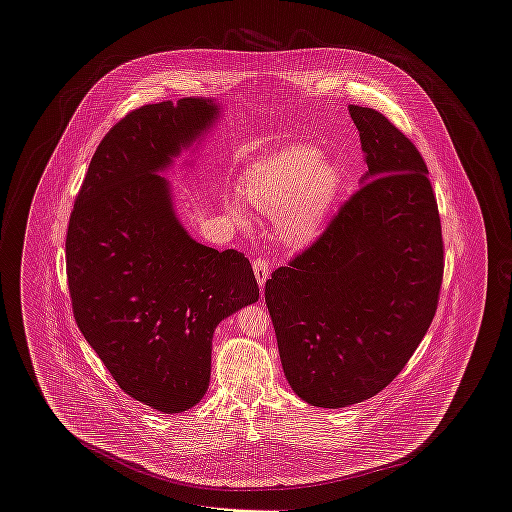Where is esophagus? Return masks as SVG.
<instances>
[{
  "mask_svg": "<svg viewBox=\"0 0 512 512\" xmlns=\"http://www.w3.org/2000/svg\"><path fill=\"white\" fill-rule=\"evenodd\" d=\"M253 272H255V278L259 282V286L263 288L268 276H270V263H268L267 259H263V257H257L253 261Z\"/></svg>",
  "mask_w": 512,
  "mask_h": 512,
  "instance_id": "esophagus-1",
  "label": "esophagus"
}]
</instances>
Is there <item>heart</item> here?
<instances>
[{"label":"heart","mask_w":512,"mask_h":512,"mask_svg":"<svg viewBox=\"0 0 512 512\" xmlns=\"http://www.w3.org/2000/svg\"><path fill=\"white\" fill-rule=\"evenodd\" d=\"M340 188V169L322 161L320 149L303 144L268 155L242 180L245 199L261 213L276 217V236L290 247H303L317 238ZM224 209L234 222L247 224L238 199L228 197Z\"/></svg>","instance_id":"b5f03b06"}]
</instances>
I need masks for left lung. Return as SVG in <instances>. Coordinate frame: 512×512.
I'll return each instance as SVG.
<instances>
[{
  "mask_svg": "<svg viewBox=\"0 0 512 512\" xmlns=\"http://www.w3.org/2000/svg\"><path fill=\"white\" fill-rule=\"evenodd\" d=\"M349 113L365 151L363 186L265 284L286 380L324 409L391 384L428 332L443 280L438 201L420 151L380 111Z\"/></svg>",
  "mask_w": 512,
  "mask_h": 512,
  "instance_id": "1",
  "label": "left lung"
}]
</instances>
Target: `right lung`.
Returning a JSON list of instances; mask_svg holds the SVG:
<instances>
[{
	"mask_svg": "<svg viewBox=\"0 0 512 512\" xmlns=\"http://www.w3.org/2000/svg\"><path fill=\"white\" fill-rule=\"evenodd\" d=\"M217 113L199 98L130 111L96 149L67 230L80 332L119 388L161 413L199 403L217 324L259 299L244 253L192 240L157 174Z\"/></svg>",
	"mask_w": 512,
	"mask_h": 512,
	"instance_id": "1",
	"label": "right lung"
}]
</instances>
